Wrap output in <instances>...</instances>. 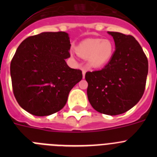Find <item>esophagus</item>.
Returning a JSON list of instances; mask_svg holds the SVG:
<instances>
[{
    "instance_id": "obj_1",
    "label": "esophagus",
    "mask_w": 157,
    "mask_h": 157,
    "mask_svg": "<svg viewBox=\"0 0 157 157\" xmlns=\"http://www.w3.org/2000/svg\"><path fill=\"white\" fill-rule=\"evenodd\" d=\"M85 75H86V71L84 70V69H82V77H83V78H85Z\"/></svg>"
}]
</instances>
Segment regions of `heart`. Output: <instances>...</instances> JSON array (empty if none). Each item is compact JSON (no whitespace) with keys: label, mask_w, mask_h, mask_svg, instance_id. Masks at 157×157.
<instances>
[{"label":"heart","mask_w":157,"mask_h":157,"mask_svg":"<svg viewBox=\"0 0 157 157\" xmlns=\"http://www.w3.org/2000/svg\"><path fill=\"white\" fill-rule=\"evenodd\" d=\"M77 53L84 59H88L90 66L101 67L112 58L113 46L109 40L89 38L80 42L76 47Z\"/></svg>","instance_id":"obj_1"}]
</instances>
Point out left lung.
<instances>
[{"instance_id": "1", "label": "left lung", "mask_w": 157, "mask_h": 157, "mask_svg": "<svg viewBox=\"0 0 157 157\" xmlns=\"http://www.w3.org/2000/svg\"><path fill=\"white\" fill-rule=\"evenodd\" d=\"M116 50L100 71L86 73L87 96L98 112L116 116L127 112L144 94L149 70L148 59L138 41L131 35L108 31Z\"/></svg>"}]
</instances>
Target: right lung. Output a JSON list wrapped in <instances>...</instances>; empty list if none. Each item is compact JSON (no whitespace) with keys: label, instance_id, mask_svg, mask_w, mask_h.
<instances>
[{"label":"right lung","instance_id":"add662e5","mask_svg":"<svg viewBox=\"0 0 157 157\" xmlns=\"http://www.w3.org/2000/svg\"><path fill=\"white\" fill-rule=\"evenodd\" d=\"M67 33L43 32L22 41L11 62L13 93L22 109L37 116L59 112L68 94L82 78L81 70L71 68Z\"/></svg>","mask_w":157,"mask_h":157}]
</instances>
